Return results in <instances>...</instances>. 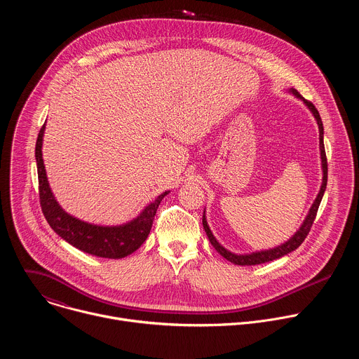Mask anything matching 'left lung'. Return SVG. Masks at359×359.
<instances>
[{"instance_id": "left-lung-1", "label": "left lung", "mask_w": 359, "mask_h": 359, "mask_svg": "<svg viewBox=\"0 0 359 359\" xmlns=\"http://www.w3.org/2000/svg\"><path fill=\"white\" fill-rule=\"evenodd\" d=\"M291 92L294 95H297V97L302 99L304 104L310 108V111L313 112L314 118L317 119V123H318V129H320V150H321V161H323V172H324V177H323V186H321V190L314 201V204L310 209V213L309 216H306V219L304 220L302 226L299 227V230L287 241L284 243L283 245H278L273 250H267V251H259V252H252V254H245V255H237V254H233L230 251H227L224 247H222L219 244V241L215 238V236L212 234L209 226H208V222H206V217H204L203 215V227H204V231H206L212 245L223 255V257L237 266H255V264H263V263H269V262H273L276 259H280L283 257V255L294 251L295 248H298L302 241L305 240V237L309 236L311 227H313V223L317 217V212H318V208H320V203H321V198L324 196V191H325V187H327V177H328V163H327V155H325V147H324V126H323V121H321V116L317 111V108L313 105V102L304 99L295 89H291Z\"/></svg>"}]
</instances>
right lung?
Here are the masks:
<instances>
[{
	"label": "right lung",
	"mask_w": 359,
	"mask_h": 359,
	"mask_svg": "<svg viewBox=\"0 0 359 359\" xmlns=\"http://www.w3.org/2000/svg\"><path fill=\"white\" fill-rule=\"evenodd\" d=\"M43 129L45 123L38 133L35 144V159L38 169L39 203L42 213L50 229L71 245L79 248L83 252L96 255V257L123 259L136 251L147 238L156 210L168 191L161 194L155 201H151L149 206H146L137 219L119 227L93 226L69 216L60 208V204L54 198L53 193H50L46 180L41 150Z\"/></svg>",
	"instance_id": "right-lung-1"
}]
</instances>
